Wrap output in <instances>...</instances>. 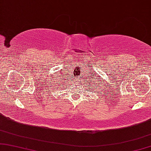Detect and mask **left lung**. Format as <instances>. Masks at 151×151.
Wrapping results in <instances>:
<instances>
[{"instance_id":"obj_1","label":"left lung","mask_w":151,"mask_h":151,"mask_svg":"<svg viewBox=\"0 0 151 151\" xmlns=\"http://www.w3.org/2000/svg\"><path fill=\"white\" fill-rule=\"evenodd\" d=\"M89 90H90V88H89Z\"/></svg>"}]
</instances>
